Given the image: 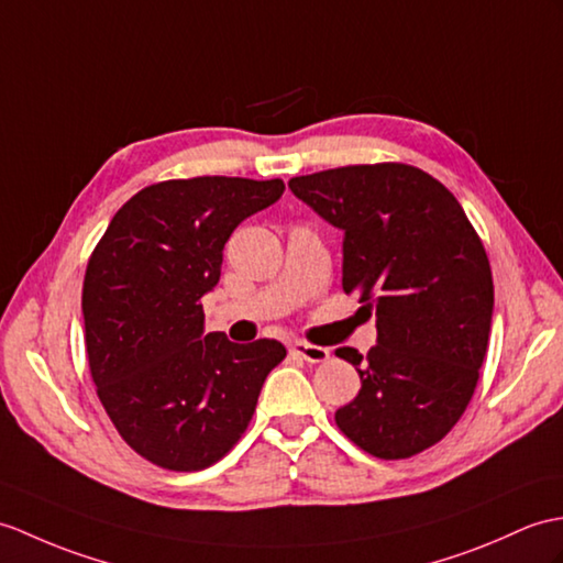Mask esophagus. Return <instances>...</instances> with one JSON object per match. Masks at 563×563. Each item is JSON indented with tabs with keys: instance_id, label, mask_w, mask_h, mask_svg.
I'll list each match as a JSON object with an SVG mask.
<instances>
[{
	"instance_id": "obj_1",
	"label": "esophagus",
	"mask_w": 563,
	"mask_h": 563,
	"mask_svg": "<svg viewBox=\"0 0 563 563\" xmlns=\"http://www.w3.org/2000/svg\"><path fill=\"white\" fill-rule=\"evenodd\" d=\"M290 352L295 357L305 360V362H311V364H319V362H325L331 357V350L329 347H321V345H311V343H305V341H295L290 345Z\"/></svg>"
}]
</instances>
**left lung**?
Wrapping results in <instances>:
<instances>
[{
    "label": "left lung",
    "instance_id": "left-lung-1",
    "mask_svg": "<svg viewBox=\"0 0 563 563\" xmlns=\"http://www.w3.org/2000/svg\"><path fill=\"white\" fill-rule=\"evenodd\" d=\"M287 187L343 230V290L376 313L367 357L335 350L362 382L335 424L376 459L422 453L461 420L487 355L494 283L482 240L459 199L405 163L323 169Z\"/></svg>",
    "mask_w": 563,
    "mask_h": 563
}]
</instances>
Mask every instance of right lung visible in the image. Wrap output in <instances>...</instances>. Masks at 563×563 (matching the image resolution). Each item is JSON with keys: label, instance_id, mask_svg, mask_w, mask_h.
Returning <instances> with one entry per match:
<instances>
[{"label": "right lung", "instance_id": "right-lung-1", "mask_svg": "<svg viewBox=\"0 0 563 563\" xmlns=\"http://www.w3.org/2000/svg\"><path fill=\"white\" fill-rule=\"evenodd\" d=\"M283 179H167L110 220L84 278L86 355L120 437L153 465L194 473L218 463L250 427L278 341L203 333L201 299L244 218L276 203Z\"/></svg>", "mask_w": 563, "mask_h": 563}]
</instances>
